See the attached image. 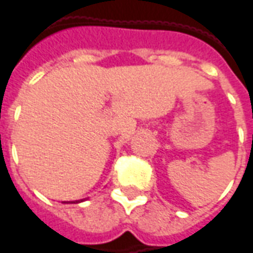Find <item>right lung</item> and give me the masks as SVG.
Instances as JSON below:
<instances>
[{
  "mask_svg": "<svg viewBox=\"0 0 253 253\" xmlns=\"http://www.w3.org/2000/svg\"><path fill=\"white\" fill-rule=\"evenodd\" d=\"M76 202H77V201H76Z\"/></svg>",
  "mask_w": 253,
  "mask_h": 253,
  "instance_id": "add662e5",
  "label": "right lung"
}]
</instances>
